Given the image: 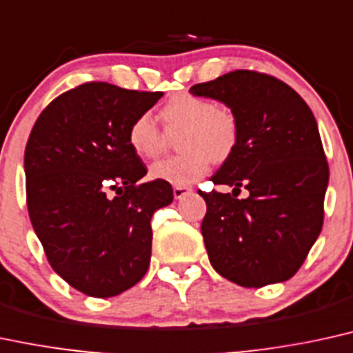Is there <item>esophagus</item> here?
<instances>
[{"instance_id": "esophagus-1", "label": "esophagus", "mask_w": 353, "mask_h": 353, "mask_svg": "<svg viewBox=\"0 0 353 353\" xmlns=\"http://www.w3.org/2000/svg\"><path fill=\"white\" fill-rule=\"evenodd\" d=\"M190 192H192V188H190V185H174V189H172V194L176 199L185 197V195Z\"/></svg>"}]
</instances>
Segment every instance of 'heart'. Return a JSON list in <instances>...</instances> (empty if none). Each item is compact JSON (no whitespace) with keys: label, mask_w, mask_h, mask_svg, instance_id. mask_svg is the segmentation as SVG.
I'll list each match as a JSON object with an SVG mask.
<instances>
[{"label":"heart","mask_w":353,"mask_h":353,"mask_svg":"<svg viewBox=\"0 0 353 353\" xmlns=\"http://www.w3.org/2000/svg\"><path fill=\"white\" fill-rule=\"evenodd\" d=\"M161 131L148 113L136 117L128 130V143L143 159H154L168 148V136L181 131L177 138L179 156L151 165V177L174 185H185L209 171L210 161L223 163L239 143L240 125L236 114L210 100L192 93H177L161 108Z\"/></svg>","instance_id":"b5f03b06"}]
</instances>
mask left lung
Returning a JSON list of instances; mask_svg holds the SVG:
<instances>
[{
  "instance_id": "obj_1",
  "label": "left lung",
  "mask_w": 353,
  "mask_h": 353,
  "mask_svg": "<svg viewBox=\"0 0 353 353\" xmlns=\"http://www.w3.org/2000/svg\"><path fill=\"white\" fill-rule=\"evenodd\" d=\"M190 93L222 101L240 125L235 151L212 177L233 192H201L212 266L245 288L286 281L324 222L329 165L311 108L290 85L254 70L228 72ZM240 187L246 199H236Z\"/></svg>"
}]
</instances>
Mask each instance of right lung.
Returning a JSON list of instances; mask_svg holds the SVG:
<instances>
[{
  "label": "right lung",
  "mask_w": 353,
  "mask_h": 353,
  "mask_svg": "<svg viewBox=\"0 0 353 353\" xmlns=\"http://www.w3.org/2000/svg\"><path fill=\"white\" fill-rule=\"evenodd\" d=\"M161 97L107 82L79 85L50 101L29 134L32 228L55 273L87 296L121 294L150 266L151 217L174 195L169 182L138 184L146 165L128 130Z\"/></svg>",
  "instance_id": "add662e5"
}]
</instances>
